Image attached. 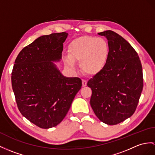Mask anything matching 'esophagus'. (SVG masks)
<instances>
[{"label":"esophagus","instance_id":"1","mask_svg":"<svg viewBox=\"0 0 155 155\" xmlns=\"http://www.w3.org/2000/svg\"><path fill=\"white\" fill-rule=\"evenodd\" d=\"M82 85L83 87H85L87 85V81L85 80H82Z\"/></svg>","mask_w":155,"mask_h":155}]
</instances>
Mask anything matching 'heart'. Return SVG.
Instances as JSON below:
<instances>
[{
	"label": "heart",
	"instance_id": "b5f03b06",
	"mask_svg": "<svg viewBox=\"0 0 155 155\" xmlns=\"http://www.w3.org/2000/svg\"><path fill=\"white\" fill-rule=\"evenodd\" d=\"M69 56L64 60L66 66L75 71V61L80 62L83 71L96 75L103 70L108 62L110 47L106 39L101 37L84 36L71 42L68 48Z\"/></svg>",
	"mask_w": 155,
	"mask_h": 155
}]
</instances>
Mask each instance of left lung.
I'll return each mask as SVG.
<instances>
[{
  "label": "left lung",
  "instance_id": "left-lung-1",
  "mask_svg": "<svg viewBox=\"0 0 155 155\" xmlns=\"http://www.w3.org/2000/svg\"><path fill=\"white\" fill-rule=\"evenodd\" d=\"M98 35L107 37L110 54L107 65L87 82L90 104L101 122L116 125L134 113L143 90V70L138 54L127 41L111 30Z\"/></svg>",
  "mask_w": 155,
  "mask_h": 155
}]
</instances>
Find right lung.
Wrapping results in <instances>:
<instances>
[{
	"instance_id": "obj_1",
	"label": "right lung",
	"mask_w": 155,
	"mask_h": 155,
	"mask_svg": "<svg viewBox=\"0 0 155 155\" xmlns=\"http://www.w3.org/2000/svg\"><path fill=\"white\" fill-rule=\"evenodd\" d=\"M66 32L43 35L24 47L15 60L12 86L19 110L41 128L57 126L64 118L81 79L62 75L54 62L62 59Z\"/></svg>"
}]
</instances>
